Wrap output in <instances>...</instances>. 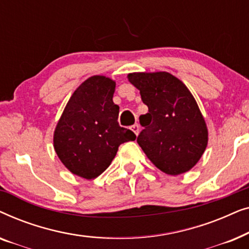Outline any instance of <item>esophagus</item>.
<instances>
[{"label": "esophagus", "mask_w": 249, "mask_h": 249, "mask_svg": "<svg viewBox=\"0 0 249 249\" xmlns=\"http://www.w3.org/2000/svg\"><path fill=\"white\" fill-rule=\"evenodd\" d=\"M131 130L134 131L136 135H138V132H139V125H138L137 124H135L134 125H131Z\"/></svg>", "instance_id": "34e87169"}]
</instances>
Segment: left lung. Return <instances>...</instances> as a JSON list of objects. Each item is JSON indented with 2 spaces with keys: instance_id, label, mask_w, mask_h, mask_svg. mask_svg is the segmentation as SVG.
Segmentation results:
<instances>
[{
  "instance_id": "1",
  "label": "left lung",
  "mask_w": 249,
  "mask_h": 249,
  "mask_svg": "<svg viewBox=\"0 0 249 249\" xmlns=\"http://www.w3.org/2000/svg\"><path fill=\"white\" fill-rule=\"evenodd\" d=\"M148 113L137 142L153 164L166 175L189 171L207 146V128L198 105L182 81L165 72L129 73Z\"/></svg>"
}]
</instances>
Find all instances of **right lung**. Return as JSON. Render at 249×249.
Wrapping results in <instances>:
<instances>
[{"label":"right lung","mask_w":249,"mask_h":249,"mask_svg":"<svg viewBox=\"0 0 249 249\" xmlns=\"http://www.w3.org/2000/svg\"><path fill=\"white\" fill-rule=\"evenodd\" d=\"M114 89L110 78H88L74 90L57 122L54 149L66 168L81 178H96L111 164L119 146L136 139L134 132L119 125Z\"/></svg>","instance_id":"right-lung-1"}]
</instances>
